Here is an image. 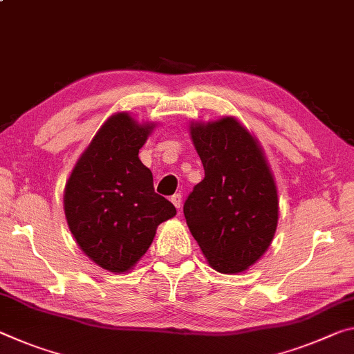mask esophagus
<instances>
[{
	"label": "esophagus",
	"mask_w": 354,
	"mask_h": 354,
	"mask_svg": "<svg viewBox=\"0 0 354 354\" xmlns=\"http://www.w3.org/2000/svg\"><path fill=\"white\" fill-rule=\"evenodd\" d=\"M170 200H171V203L175 205L176 209H179V207H181V205H183V197H181V194H175V195H171Z\"/></svg>",
	"instance_id": "esophagus-1"
}]
</instances>
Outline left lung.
<instances>
[{"mask_svg": "<svg viewBox=\"0 0 354 354\" xmlns=\"http://www.w3.org/2000/svg\"><path fill=\"white\" fill-rule=\"evenodd\" d=\"M205 168L184 217L209 265L234 274L254 265L276 233L277 189L261 148L234 118L190 126Z\"/></svg>", "mask_w": 354, "mask_h": 354, "instance_id": "left-lung-1", "label": "left lung"}]
</instances>
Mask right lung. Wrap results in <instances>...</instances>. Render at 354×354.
Returning <instances> with one entry per match:
<instances>
[{
    "label": "right lung",
    "mask_w": 354,
    "mask_h": 354,
    "mask_svg": "<svg viewBox=\"0 0 354 354\" xmlns=\"http://www.w3.org/2000/svg\"><path fill=\"white\" fill-rule=\"evenodd\" d=\"M153 124L127 113L105 121L72 170L64 190L67 225L80 249L110 272H126L145 255L159 223L176 207L154 192L138 159Z\"/></svg>",
    "instance_id": "1"
}]
</instances>
